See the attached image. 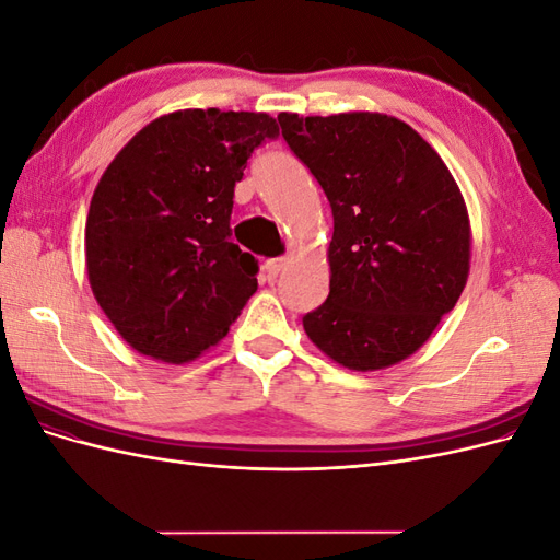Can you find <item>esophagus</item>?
Instances as JSON below:
<instances>
[{
    "instance_id": "1",
    "label": "esophagus",
    "mask_w": 560,
    "mask_h": 560,
    "mask_svg": "<svg viewBox=\"0 0 560 560\" xmlns=\"http://www.w3.org/2000/svg\"><path fill=\"white\" fill-rule=\"evenodd\" d=\"M282 266H284V259L282 257H278V259H268L266 264H264V270H266V276L268 278H276L280 270H282Z\"/></svg>"
}]
</instances>
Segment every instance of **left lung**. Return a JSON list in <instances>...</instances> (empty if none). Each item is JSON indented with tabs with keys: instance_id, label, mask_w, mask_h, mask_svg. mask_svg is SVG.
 Here are the masks:
<instances>
[{
	"instance_id": "obj_1",
	"label": "left lung",
	"mask_w": 560,
	"mask_h": 560,
	"mask_svg": "<svg viewBox=\"0 0 560 560\" xmlns=\"http://www.w3.org/2000/svg\"><path fill=\"white\" fill-rule=\"evenodd\" d=\"M278 121L334 217L329 296L303 315V329L348 369L406 360L465 290L471 238L460 189L395 116L282 112Z\"/></svg>"
}]
</instances>
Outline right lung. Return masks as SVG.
I'll use <instances>...</instances> for the list:
<instances>
[{
  "mask_svg": "<svg viewBox=\"0 0 560 560\" xmlns=\"http://www.w3.org/2000/svg\"><path fill=\"white\" fill-rule=\"evenodd\" d=\"M280 135L273 116L184 109L142 128L91 200L86 268L116 331L182 364L219 343L257 292L259 261L231 238L235 182Z\"/></svg>",
  "mask_w": 560,
  "mask_h": 560,
  "instance_id": "obj_1",
  "label": "right lung"
}]
</instances>
